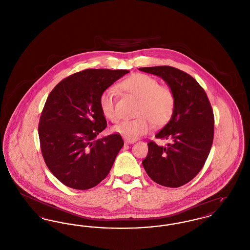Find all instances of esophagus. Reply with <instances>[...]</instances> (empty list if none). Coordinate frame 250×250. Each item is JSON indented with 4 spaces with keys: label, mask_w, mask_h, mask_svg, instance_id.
Here are the masks:
<instances>
[{
    "label": "esophagus",
    "mask_w": 250,
    "mask_h": 250,
    "mask_svg": "<svg viewBox=\"0 0 250 250\" xmlns=\"http://www.w3.org/2000/svg\"><path fill=\"white\" fill-rule=\"evenodd\" d=\"M135 143V141H129V140H125V144H132Z\"/></svg>",
    "instance_id": "esophagus-1"
}]
</instances>
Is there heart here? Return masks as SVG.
<instances>
[{"instance_id":"heart-1","label":"heart","mask_w":250,"mask_h":250,"mask_svg":"<svg viewBox=\"0 0 250 250\" xmlns=\"http://www.w3.org/2000/svg\"><path fill=\"white\" fill-rule=\"evenodd\" d=\"M121 91L140 98L137 108L139 117L125 120L112 127V131L129 141H135L155 126L165 125L175 109V95L172 90L159 85L157 80L146 74H134L118 85ZM102 114L111 122L119 119L116 110V92L113 88L105 90L99 96Z\"/></svg>"}]
</instances>
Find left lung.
<instances>
[{"instance_id": "8db88e82", "label": "left lung", "mask_w": 250, "mask_h": 250, "mask_svg": "<svg viewBox=\"0 0 250 250\" xmlns=\"http://www.w3.org/2000/svg\"><path fill=\"white\" fill-rule=\"evenodd\" d=\"M160 77L175 95V109L155 138L168 140L166 147L148 143L143 161L149 177L167 188H179L194 178L204 165L214 140V112L205 91L186 72L163 65L141 67Z\"/></svg>"}]
</instances>
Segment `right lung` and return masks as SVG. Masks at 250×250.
<instances>
[{
  "instance_id": "right-lung-1",
  "label": "right lung",
  "mask_w": 250,
  "mask_h": 250,
  "mask_svg": "<svg viewBox=\"0 0 250 250\" xmlns=\"http://www.w3.org/2000/svg\"><path fill=\"white\" fill-rule=\"evenodd\" d=\"M128 72L86 69L48 95L39 120L40 147L48 169L66 187L89 189L108 174L124 142L120 134L96 139L107 126L99 96Z\"/></svg>"
}]
</instances>
